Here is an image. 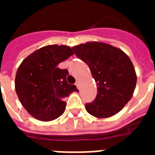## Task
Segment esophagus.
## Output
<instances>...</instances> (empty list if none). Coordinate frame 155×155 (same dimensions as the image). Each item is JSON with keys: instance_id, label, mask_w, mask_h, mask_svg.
Here are the masks:
<instances>
[{"instance_id": "obj_1", "label": "esophagus", "mask_w": 155, "mask_h": 155, "mask_svg": "<svg viewBox=\"0 0 155 155\" xmlns=\"http://www.w3.org/2000/svg\"><path fill=\"white\" fill-rule=\"evenodd\" d=\"M75 85H76V87H77L78 89H80V81H76V82H75Z\"/></svg>"}]
</instances>
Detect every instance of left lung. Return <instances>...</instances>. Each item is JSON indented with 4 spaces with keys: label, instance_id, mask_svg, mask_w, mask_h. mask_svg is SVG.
Segmentation results:
<instances>
[{
    "label": "left lung",
    "instance_id": "8db88e82",
    "mask_svg": "<svg viewBox=\"0 0 155 155\" xmlns=\"http://www.w3.org/2000/svg\"><path fill=\"white\" fill-rule=\"evenodd\" d=\"M72 49L88 64L97 84L94 101L85 104L88 113L97 118L117 114L131 99L136 85V74L130 58L120 49L101 42H87Z\"/></svg>",
    "mask_w": 155,
    "mask_h": 155
}]
</instances>
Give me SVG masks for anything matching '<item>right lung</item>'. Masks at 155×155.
<instances>
[{
  "mask_svg": "<svg viewBox=\"0 0 155 155\" xmlns=\"http://www.w3.org/2000/svg\"><path fill=\"white\" fill-rule=\"evenodd\" d=\"M73 54L67 45H46L27 56L19 66L15 91L22 105L35 119L50 121L61 116L66 105L64 98L78 91L66 81L68 70L57 67Z\"/></svg>",
  "mask_w": 155,
  "mask_h": 155,
  "instance_id": "obj_1",
  "label": "right lung"
}]
</instances>
